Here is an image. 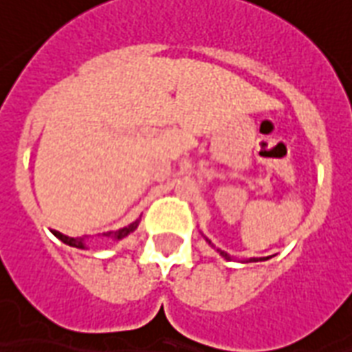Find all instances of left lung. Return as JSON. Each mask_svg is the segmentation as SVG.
<instances>
[{
	"mask_svg": "<svg viewBox=\"0 0 352 352\" xmlns=\"http://www.w3.org/2000/svg\"><path fill=\"white\" fill-rule=\"evenodd\" d=\"M220 254H222V256L226 257V259H229V256H228V254H226V252H220ZM250 261H256V259H250Z\"/></svg>",
	"mask_w": 352,
	"mask_h": 352,
	"instance_id": "left-lung-1",
	"label": "left lung"
}]
</instances>
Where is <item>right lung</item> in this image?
Listing matches in <instances>:
<instances>
[{
    "label": "right lung",
    "mask_w": 352,
    "mask_h": 352,
    "mask_svg": "<svg viewBox=\"0 0 352 352\" xmlns=\"http://www.w3.org/2000/svg\"><path fill=\"white\" fill-rule=\"evenodd\" d=\"M138 228V222H132L130 226H126V228L123 229H117V231H108L106 233V236H110V239H113V241H119V239H123V236H126L129 233H132L134 229ZM54 235L59 239L61 242H65V244H69V246H74V248H85V244H83V239H74V236H67L63 235V233H59V231H54Z\"/></svg>",
    "instance_id": "1"
}]
</instances>
